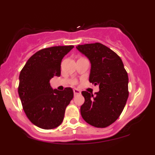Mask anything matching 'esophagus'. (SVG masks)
Instances as JSON below:
<instances>
[{"mask_svg":"<svg viewBox=\"0 0 155 155\" xmlns=\"http://www.w3.org/2000/svg\"><path fill=\"white\" fill-rule=\"evenodd\" d=\"M74 93L75 95H79V94L81 93V91H80L79 90H78V89H74Z\"/></svg>","mask_w":155,"mask_h":155,"instance_id":"obj_1","label":"esophagus"}]
</instances>
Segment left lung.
I'll return each mask as SVG.
<instances>
[{
    "label": "left lung",
    "instance_id": "8db88e82",
    "mask_svg": "<svg viewBox=\"0 0 155 155\" xmlns=\"http://www.w3.org/2000/svg\"><path fill=\"white\" fill-rule=\"evenodd\" d=\"M76 49L90 61L89 81L100 89L95 96L81 92L84 97L81 117L94 127H106L119 118L125 106L129 95L127 73L120 57L104 44H87Z\"/></svg>",
    "mask_w": 155,
    "mask_h": 155
}]
</instances>
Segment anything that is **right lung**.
<instances>
[{
    "mask_svg": "<svg viewBox=\"0 0 155 155\" xmlns=\"http://www.w3.org/2000/svg\"><path fill=\"white\" fill-rule=\"evenodd\" d=\"M74 46L41 49L29 58L19 74L18 93L23 110L37 127L54 129L63 122L65 108L74 97L71 87L53 90L49 81L60 76L61 61Z\"/></svg>",
    "mask_w": 155,
    "mask_h": 155,
    "instance_id": "obj_1",
    "label": "right lung"
}]
</instances>
